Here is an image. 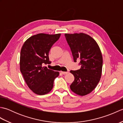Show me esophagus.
I'll return each mask as SVG.
<instances>
[{"label":"esophagus","instance_id":"esophagus-1","mask_svg":"<svg viewBox=\"0 0 123 123\" xmlns=\"http://www.w3.org/2000/svg\"><path fill=\"white\" fill-rule=\"evenodd\" d=\"M61 74H68V73H69V72H68V71H67V72L61 71Z\"/></svg>","mask_w":123,"mask_h":123}]
</instances>
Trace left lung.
<instances>
[{"mask_svg":"<svg viewBox=\"0 0 123 123\" xmlns=\"http://www.w3.org/2000/svg\"><path fill=\"white\" fill-rule=\"evenodd\" d=\"M72 53L74 61L80 60L81 68L71 70L74 80L70 85L73 92L85 96L94 90L100 80L103 56L96 41L86 34H65Z\"/></svg>","mask_w":123,"mask_h":123,"instance_id":"left-lung-1","label":"left lung"}]
</instances>
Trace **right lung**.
I'll use <instances>...</instances> for the list:
<instances>
[{"instance_id": "obj_1", "label": "right lung", "mask_w": 123, "mask_h": 123, "mask_svg": "<svg viewBox=\"0 0 123 123\" xmlns=\"http://www.w3.org/2000/svg\"><path fill=\"white\" fill-rule=\"evenodd\" d=\"M61 34L40 33L26 41L20 55V70L28 87L33 92L43 95L50 92L54 80L59 72L48 69L50 64L49 53L52 45L59 40Z\"/></svg>"}]
</instances>
